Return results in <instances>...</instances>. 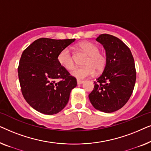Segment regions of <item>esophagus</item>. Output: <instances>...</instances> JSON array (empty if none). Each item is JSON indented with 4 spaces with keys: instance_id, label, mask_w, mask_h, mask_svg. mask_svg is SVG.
<instances>
[{
    "instance_id": "34e87169",
    "label": "esophagus",
    "mask_w": 151,
    "mask_h": 151,
    "mask_svg": "<svg viewBox=\"0 0 151 151\" xmlns=\"http://www.w3.org/2000/svg\"><path fill=\"white\" fill-rule=\"evenodd\" d=\"M84 83V81L83 80H77V84L78 85H80V84H82Z\"/></svg>"
}]
</instances>
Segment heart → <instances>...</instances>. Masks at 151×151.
<instances>
[{"mask_svg":"<svg viewBox=\"0 0 151 151\" xmlns=\"http://www.w3.org/2000/svg\"><path fill=\"white\" fill-rule=\"evenodd\" d=\"M79 47L88 55V58L84 63L85 67H76L72 70L71 75L78 80H83L95 74V69L100 71L104 69L106 64V58L100 51L98 45L91 42H83L79 45ZM58 61L62 67L67 70L73 69L74 58L71 51L69 47L62 49L58 55Z\"/></svg>","mask_w":151,"mask_h":151,"instance_id":"heart-1","label":"heart"}]
</instances>
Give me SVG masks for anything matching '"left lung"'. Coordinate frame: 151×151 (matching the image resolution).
<instances>
[{"instance_id":"obj_1","label":"left lung","mask_w":151,"mask_h":151,"mask_svg":"<svg viewBox=\"0 0 151 151\" xmlns=\"http://www.w3.org/2000/svg\"><path fill=\"white\" fill-rule=\"evenodd\" d=\"M96 40L106 51V64L88 98L97 110L115 112L124 106L133 93L136 80L134 59L129 47L117 37L104 34Z\"/></svg>"}]
</instances>
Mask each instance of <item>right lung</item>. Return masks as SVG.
<instances>
[{
    "instance_id": "right-lung-1",
    "label": "right lung",
    "mask_w": 151,
    "mask_h": 151,
    "mask_svg": "<svg viewBox=\"0 0 151 151\" xmlns=\"http://www.w3.org/2000/svg\"><path fill=\"white\" fill-rule=\"evenodd\" d=\"M75 40L39 38L22 52L18 69L21 91L27 102L38 112L46 115L59 113L77 86L76 78L58 61L60 51ZM59 78L62 80L55 83Z\"/></svg>"
}]
</instances>
